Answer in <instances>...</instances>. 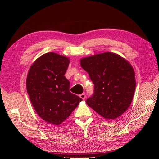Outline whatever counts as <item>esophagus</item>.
<instances>
[{"instance_id":"esophagus-1","label":"esophagus","mask_w":159,"mask_h":159,"mask_svg":"<svg viewBox=\"0 0 159 159\" xmlns=\"http://www.w3.org/2000/svg\"><path fill=\"white\" fill-rule=\"evenodd\" d=\"M80 97L83 100H85V98H86V95L85 93H82V94H80Z\"/></svg>"}]
</instances>
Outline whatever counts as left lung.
Here are the masks:
<instances>
[{
    "label": "left lung",
    "instance_id": "1",
    "mask_svg": "<svg viewBox=\"0 0 159 159\" xmlns=\"http://www.w3.org/2000/svg\"><path fill=\"white\" fill-rule=\"evenodd\" d=\"M94 84L86 103L104 119L115 120L130 107L136 87L135 74L127 60L107 52L80 59Z\"/></svg>",
    "mask_w": 159,
    "mask_h": 159
}]
</instances>
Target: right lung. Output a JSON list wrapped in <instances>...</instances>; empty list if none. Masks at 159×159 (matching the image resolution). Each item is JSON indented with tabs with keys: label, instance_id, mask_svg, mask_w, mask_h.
<instances>
[{
	"label": "right lung",
	"instance_id": "right-lung-1",
	"mask_svg": "<svg viewBox=\"0 0 159 159\" xmlns=\"http://www.w3.org/2000/svg\"><path fill=\"white\" fill-rule=\"evenodd\" d=\"M70 59L48 52L33 63L26 78V90L36 113L46 122L59 125L83 100L70 92L64 76Z\"/></svg>",
	"mask_w": 159,
	"mask_h": 159
}]
</instances>
